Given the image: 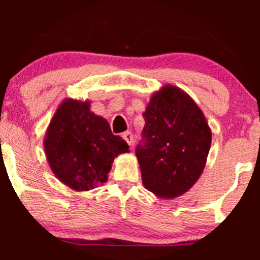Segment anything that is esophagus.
Listing matches in <instances>:
<instances>
[{"label":"esophagus","mask_w":260,"mask_h":260,"mask_svg":"<svg viewBox=\"0 0 260 260\" xmlns=\"http://www.w3.org/2000/svg\"><path fill=\"white\" fill-rule=\"evenodd\" d=\"M122 138L127 142L128 145H132L133 144V134L131 132H123L122 133Z\"/></svg>","instance_id":"esophagus-1"}]
</instances>
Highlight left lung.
Wrapping results in <instances>:
<instances>
[{"label": "left lung", "instance_id": "1", "mask_svg": "<svg viewBox=\"0 0 260 260\" xmlns=\"http://www.w3.org/2000/svg\"><path fill=\"white\" fill-rule=\"evenodd\" d=\"M143 144L136 149L144 187L162 199L189 190L207 164L211 129L196 101L165 84L143 112Z\"/></svg>", "mask_w": 260, "mask_h": 260}]
</instances>
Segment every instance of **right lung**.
Listing matches in <instances>:
<instances>
[{
	"mask_svg": "<svg viewBox=\"0 0 260 260\" xmlns=\"http://www.w3.org/2000/svg\"><path fill=\"white\" fill-rule=\"evenodd\" d=\"M53 175L76 192H86L107 181L115 157L129 153L113 136L105 118L90 111V101L67 98L59 104L44 138Z\"/></svg>",
	"mask_w": 260,
	"mask_h": 260,
	"instance_id": "obj_1",
	"label": "right lung"
}]
</instances>
